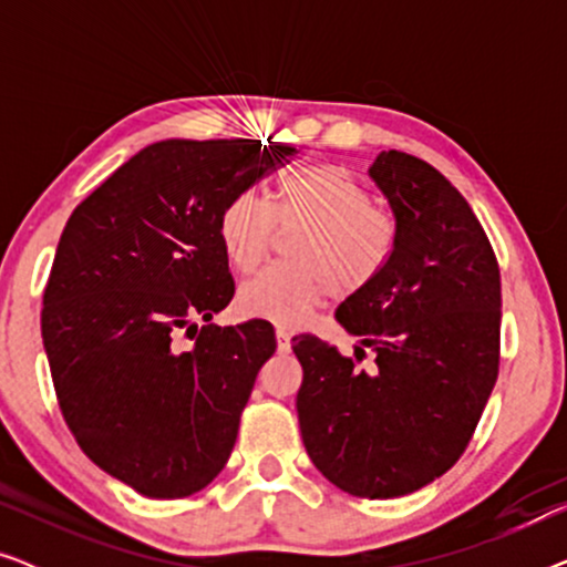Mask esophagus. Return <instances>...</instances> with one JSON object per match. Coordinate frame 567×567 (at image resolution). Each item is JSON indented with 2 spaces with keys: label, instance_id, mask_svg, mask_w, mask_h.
I'll return each mask as SVG.
<instances>
[{
  "label": "esophagus",
  "instance_id": "1",
  "mask_svg": "<svg viewBox=\"0 0 567 567\" xmlns=\"http://www.w3.org/2000/svg\"><path fill=\"white\" fill-rule=\"evenodd\" d=\"M276 343H278V351L289 353L291 351V332L284 330V328H278L276 330Z\"/></svg>",
  "mask_w": 567,
  "mask_h": 567
}]
</instances>
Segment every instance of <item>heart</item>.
Instances as JSON below:
<instances>
[{
  "label": "heart",
  "mask_w": 567,
  "mask_h": 567,
  "mask_svg": "<svg viewBox=\"0 0 567 567\" xmlns=\"http://www.w3.org/2000/svg\"><path fill=\"white\" fill-rule=\"evenodd\" d=\"M281 229H305L291 245V268H268L239 286L237 309L255 320L299 324L338 293L367 289L382 274L394 245V224L371 204L359 177L343 167H305L276 185V206L255 190L235 196L221 214L231 262L250 274L268 258Z\"/></svg>",
  "instance_id": "obj_1"
}]
</instances>
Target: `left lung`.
I'll return each instance as SVG.
<instances>
[{
  "mask_svg": "<svg viewBox=\"0 0 567 567\" xmlns=\"http://www.w3.org/2000/svg\"><path fill=\"white\" fill-rule=\"evenodd\" d=\"M394 216L382 274L338 307L355 359L293 338L297 413L315 467L359 498H400L452 470L477 429L501 361V270L460 190L413 154L369 167ZM378 353L369 372L354 363Z\"/></svg>",
  "mask_w": 567,
  "mask_h": 567,
  "instance_id": "8db88e82",
  "label": "left lung"
}]
</instances>
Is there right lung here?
Wrapping results in <instances>:
<instances>
[{"label":"right lung","mask_w":567,"mask_h":567,"mask_svg":"<svg viewBox=\"0 0 567 567\" xmlns=\"http://www.w3.org/2000/svg\"><path fill=\"white\" fill-rule=\"evenodd\" d=\"M293 154L167 138L115 169L61 231L41 312L61 415L100 470L146 498H188L219 475L276 353L270 322L212 320L235 297L224 208Z\"/></svg>","instance_id":"obj_1"}]
</instances>
